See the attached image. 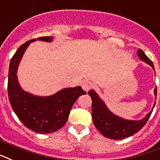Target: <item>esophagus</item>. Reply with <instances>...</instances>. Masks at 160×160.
<instances>
[{
    "label": "esophagus",
    "mask_w": 160,
    "mask_h": 160,
    "mask_svg": "<svg viewBox=\"0 0 160 160\" xmlns=\"http://www.w3.org/2000/svg\"><path fill=\"white\" fill-rule=\"evenodd\" d=\"M81 86H82V88L84 89V91H85L86 92H87V91H88L93 86V84H92L91 81H85V82L82 83Z\"/></svg>",
    "instance_id": "34e87169"
}]
</instances>
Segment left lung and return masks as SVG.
I'll list each match as a JSON object with an SVG mask.
<instances>
[{
	"instance_id": "1",
	"label": "left lung",
	"mask_w": 160,
	"mask_h": 160,
	"mask_svg": "<svg viewBox=\"0 0 160 160\" xmlns=\"http://www.w3.org/2000/svg\"><path fill=\"white\" fill-rule=\"evenodd\" d=\"M138 56L141 60L145 61L154 69L153 62L140 48H138ZM88 94L89 96H91V100H92L91 113H92L94 125L103 136L108 138L110 139H123L138 132L147 123L148 118L153 112L152 110L143 119L140 121H128L122 119L117 116L113 115L112 113L107 109L104 102L100 99L99 96L96 95L95 91H90ZM154 94L156 97L157 88L154 89ZM154 105H153V107H154Z\"/></svg>"
}]
</instances>
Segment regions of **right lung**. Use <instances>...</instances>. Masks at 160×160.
Masks as SVG:
<instances>
[{"instance_id":"1","label":"right lung","mask_w":160,"mask_h":160,"mask_svg":"<svg viewBox=\"0 0 160 160\" xmlns=\"http://www.w3.org/2000/svg\"><path fill=\"white\" fill-rule=\"evenodd\" d=\"M38 40L52 41V37H41ZM23 43L11 59L8 74L7 91L12 109L24 126L38 133H51L66 123L75 101L85 91L80 86L63 89L48 97H39L23 91L18 82L17 69L21 58L30 42Z\"/></svg>"}]
</instances>
